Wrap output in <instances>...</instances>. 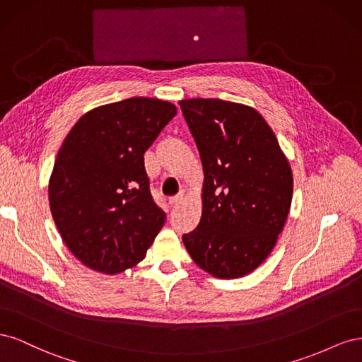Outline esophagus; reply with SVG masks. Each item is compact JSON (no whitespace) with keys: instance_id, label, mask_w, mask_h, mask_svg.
<instances>
[{"instance_id":"esophagus-1","label":"esophagus","mask_w":362,"mask_h":362,"mask_svg":"<svg viewBox=\"0 0 362 362\" xmlns=\"http://www.w3.org/2000/svg\"><path fill=\"white\" fill-rule=\"evenodd\" d=\"M184 192H181L180 194H177V196H173V198H170L169 199V204L172 205V206H175V205H178V204H181L182 202V199H184Z\"/></svg>"}]
</instances>
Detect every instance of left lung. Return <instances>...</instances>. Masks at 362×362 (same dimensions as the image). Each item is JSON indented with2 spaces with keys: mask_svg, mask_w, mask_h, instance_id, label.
<instances>
[{
  "mask_svg": "<svg viewBox=\"0 0 362 362\" xmlns=\"http://www.w3.org/2000/svg\"><path fill=\"white\" fill-rule=\"evenodd\" d=\"M202 168V216L182 242L201 269L242 278L270 255L291 205L293 173L255 108L214 98L180 101Z\"/></svg>",
  "mask_w": 362,
  "mask_h": 362,
  "instance_id": "obj_1",
  "label": "left lung"
}]
</instances>
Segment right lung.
<instances>
[{
    "label": "right lung",
    "instance_id": "right-lung-1",
    "mask_svg": "<svg viewBox=\"0 0 362 362\" xmlns=\"http://www.w3.org/2000/svg\"><path fill=\"white\" fill-rule=\"evenodd\" d=\"M175 115L169 101L129 98L87 112L64 139L49 206L84 266L115 275L145 258L166 213L151 196L144 154Z\"/></svg>",
    "mask_w": 362,
    "mask_h": 362
}]
</instances>
